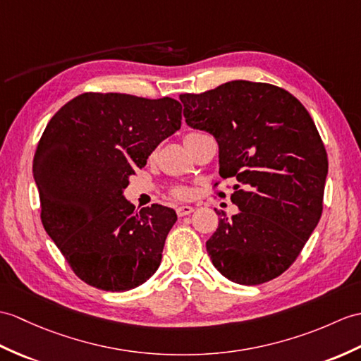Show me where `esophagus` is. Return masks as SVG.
Segmentation results:
<instances>
[{
  "label": "esophagus",
  "instance_id": "34e87169",
  "mask_svg": "<svg viewBox=\"0 0 361 361\" xmlns=\"http://www.w3.org/2000/svg\"><path fill=\"white\" fill-rule=\"evenodd\" d=\"M192 212H194V207H192V206H180V207H177V215L178 216H186V215H189Z\"/></svg>",
  "mask_w": 361,
  "mask_h": 361
}]
</instances>
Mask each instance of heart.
Instances as JSON below:
<instances>
[{
	"label": "heart",
	"instance_id": "1",
	"mask_svg": "<svg viewBox=\"0 0 361 361\" xmlns=\"http://www.w3.org/2000/svg\"><path fill=\"white\" fill-rule=\"evenodd\" d=\"M171 194H172V197L181 200V198H186V197L189 195V192H188L186 188H180V186H178V188H173V189L171 190Z\"/></svg>",
	"mask_w": 361,
	"mask_h": 361
}]
</instances>
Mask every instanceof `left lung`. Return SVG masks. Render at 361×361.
<instances>
[{"instance_id": "1", "label": "left lung", "mask_w": 361, "mask_h": 361, "mask_svg": "<svg viewBox=\"0 0 361 361\" xmlns=\"http://www.w3.org/2000/svg\"><path fill=\"white\" fill-rule=\"evenodd\" d=\"M184 118L212 133L220 175L235 178L223 219L206 241L226 279L254 286L288 271L323 212L328 154L311 115L288 90L269 82L231 81L180 95ZM223 194V192H220Z\"/></svg>"}]
</instances>
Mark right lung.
<instances>
[{
	"instance_id": "add662e5",
	"label": "right lung",
	"mask_w": 361,
	"mask_h": 361,
	"mask_svg": "<svg viewBox=\"0 0 361 361\" xmlns=\"http://www.w3.org/2000/svg\"><path fill=\"white\" fill-rule=\"evenodd\" d=\"M181 109L169 97L86 92L47 123L33 157L41 221L75 275L90 286L129 290L160 266L177 214L161 204L135 212L123 189L181 128Z\"/></svg>"
}]
</instances>
